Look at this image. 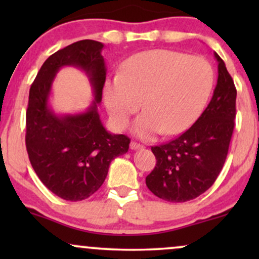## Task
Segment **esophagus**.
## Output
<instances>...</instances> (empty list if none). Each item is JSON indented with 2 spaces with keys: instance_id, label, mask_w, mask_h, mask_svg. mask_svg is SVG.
Instances as JSON below:
<instances>
[{
  "instance_id": "1",
  "label": "esophagus",
  "mask_w": 259,
  "mask_h": 259,
  "mask_svg": "<svg viewBox=\"0 0 259 259\" xmlns=\"http://www.w3.org/2000/svg\"><path fill=\"white\" fill-rule=\"evenodd\" d=\"M130 148H132V150H140V148H144V146L138 144V142L132 141V142H130Z\"/></svg>"
}]
</instances>
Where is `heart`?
Masks as SVG:
<instances>
[{"mask_svg": "<svg viewBox=\"0 0 259 259\" xmlns=\"http://www.w3.org/2000/svg\"><path fill=\"white\" fill-rule=\"evenodd\" d=\"M214 72L202 57H189L170 50H151L126 59L120 75L106 80L103 100L118 129L130 117L146 109L135 120L133 133L152 139L164 133L175 135L197 120L212 92Z\"/></svg>", "mask_w": 259, "mask_h": 259, "instance_id": "heart-1", "label": "heart"}]
</instances>
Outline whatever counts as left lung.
Instances as JSON below:
<instances>
[{
  "instance_id": "1",
  "label": "left lung",
  "mask_w": 259,
  "mask_h": 259,
  "mask_svg": "<svg viewBox=\"0 0 259 259\" xmlns=\"http://www.w3.org/2000/svg\"><path fill=\"white\" fill-rule=\"evenodd\" d=\"M213 97L195 124L179 138L151 147L157 163L146 185L157 197L186 202L214 184L227 159L236 117V88L223 59Z\"/></svg>"
}]
</instances>
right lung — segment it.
<instances>
[{"label":"right lung","mask_w":259,"mask_h":259,"mask_svg":"<svg viewBox=\"0 0 259 259\" xmlns=\"http://www.w3.org/2000/svg\"><path fill=\"white\" fill-rule=\"evenodd\" d=\"M103 44L81 40L59 50L45 61L29 91L25 145L38 179L65 201H81L94 195L105 181L109 164L127 152L130 139L106 130L97 106L106 81ZM84 70L95 100L88 111L57 116L48 105L52 82L62 66Z\"/></svg>","instance_id":"1"}]
</instances>
